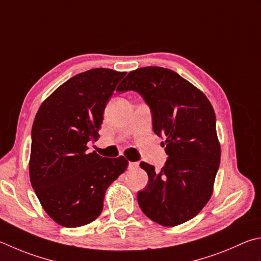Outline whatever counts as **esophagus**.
Returning <instances> with one entry per match:
<instances>
[{
	"mask_svg": "<svg viewBox=\"0 0 261 261\" xmlns=\"http://www.w3.org/2000/svg\"><path fill=\"white\" fill-rule=\"evenodd\" d=\"M139 167V163L138 162H129V168L130 170H134V169H137Z\"/></svg>",
	"mask_w": 261,
	"mask_h": 261,
	"instance_id": "esophagus-1",
	"label": "esophagus"
}]
</instances>
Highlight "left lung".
Returning <instances> with one entry per match:
<instances>
[{
    "label": "left lung",
    "instance_id": "1",
    "mask_svg": "<svg viewBox=\"0 0 261 261\" xmlns=\"http://www.w3.org/2000/svg\"><path fill=\"white\" fill-rule=\"evenodd\" d=\"M137 91L151 112L153 130L164 137L168 160L161 171L141 162L148 185L138 192L145 215L173 227L195 217L210 200L220 164L216 114L201 90L171 69L143 67L126 75L116 91Z\"/></svg>",
    "mask_w": 261,
    "mask_h": 261
}]
</instances>
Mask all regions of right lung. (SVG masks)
<instances>
[{"label": "right lung", "instance_id": "add662e5", "mask_svg": "<svg viewBox=\"0 0 261 261\" xmlns=\"http://www.w3.org/2000/svg\"><path fill=\"white\" fill-rule=\"evenodd\" d=\"M125 72L94 68L75 75L42 102L32 127L30 178L45 212L57 224L80 227L97 219L106 189L127 161L89 153L102 114Z\"/></svg>", "mask_w": 261, "mask_h": 261}]
</instances>
